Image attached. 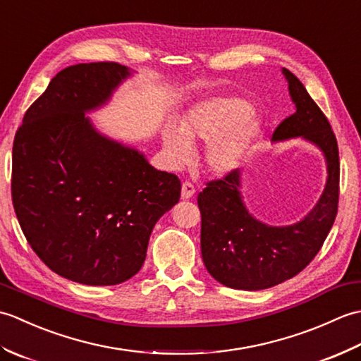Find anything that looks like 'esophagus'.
Returning <instances> with one entry per match:
<instances>
[{
    "label": "esophagus",
    "mask_w": 361,
    "mask_h": 361,
    "mask_svg": "<svg viewBox=\"0 0 361 361\" xmlns=\"http://www.w3.org/2000/svg\"><path fill=\"white\" fill-rule=\"evenodd\" d=\"M195 195V188L190 183L185 181L181 185V198H192Z\"/></svg>",
    "instance_id": "obj_1"
}]
</instances>
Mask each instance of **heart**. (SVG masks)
<instances>
[{
    "label": "heart",
    "mask_w": 361,
    "mask_h": 361,
    "mask_svg": "<svg viewBox=\"0 0 361 361\" xmlns=\"http://www.w3.org/2000/svg\"><path fill=\"white\" fill-rule=\"evenodd\" d=\"M262 130L252 105L242 97L209 96L183 114L180 126L163 127V152L169 167L178 169L192 158L194 142H206L204 164L214 175L235 171Z\"/></svg>",
    "instance_id": "1"
}]
</instances>
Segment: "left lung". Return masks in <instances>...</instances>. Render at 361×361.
<instances>
[{
	"label": "left lung",
	"mask_w": 361,
	"mask_h": 361,
	"mask_svg": "<svg viewBox=\"0 0 361 361\" xmlns=\"http://www.w3.org/2000/svg\"><path fill=\"white\" fill-rule=\"evenodd\" d=\"M295 113L274 130L273 142L299 137L323 153L326 185L315 206L291 225L264 224L242 197V171L208 183L198 194L202 214V257L217 282L237 290H264L291 279L323 247L338 211L340 158L327 118L295 74L282 68Z\"/></svg>",
	"instance_id": "left-lung-1"
}]
</instances>
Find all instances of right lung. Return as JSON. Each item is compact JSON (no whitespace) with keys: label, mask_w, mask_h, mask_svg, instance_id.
Listing matches in <instances>:
<instances>
[{"label":"right lung","mask_w":361,"mask_h":361,"mask_svg":"<svg viewBox=\"0 0 361 361\" xmlns=\"http://www.w3.org/2000/svg\"><path fill=\"white\" fill-rule=\"evenodd\" d=\"M133 73L113 62L65 68L13 140L12 202L23 233L54 273L85 286L133 278L153 226L180 200L173 173L88 118Z\"/></svg>","instance_id":"right-lung-1"}]
</instances>
